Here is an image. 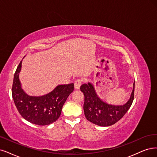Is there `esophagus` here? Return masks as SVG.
Wrapping results in <instances>:
<instances>
[{
  "instance_id": "esophagus-1",
  "label": "esophagus",
  "mask_w": 157,
  "mask_h": 157,
  "mask_svg": "<svg viewBox=\"0 0 157 157\" xmlns=\"http://www.w3.org/2000/svg\"><path fill=\"white\" fill-rule=\"evenodd\" d=\"M82 81L81 80V79H76V80L75 81V82H74V89L75 90H78L79 89L81 85H82Z\"/></svg>"
}]
</instances>
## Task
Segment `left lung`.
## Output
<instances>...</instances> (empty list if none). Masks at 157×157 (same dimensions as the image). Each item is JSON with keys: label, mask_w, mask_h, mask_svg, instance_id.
I'll return each instance as SVG.
<instances>
[{"label": "left lung", "mask_w": 157, "mask_h": 157, "mask_svg": "<svg viewBox=\"0 0 157 157\" xmlns=\"http://www.w3.org/2000/svg\"><path fill=\"white\" fill-rule=\"evenodd\" d=\"M85 96L83 105L86 118L90 122L102 127L117 123L128 111L134 100L135 82L129 100L124 105H112L103 101L98 96L93 84L89 82L80 86Z\"/></svg>", "instance_id": "1"}]
</instances>
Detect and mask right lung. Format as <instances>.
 <instances>
[{
  "instance_id": "add662e5",
  "label": "right lung",
  "mask_w": 157,
  "mask_h": 157,
  "mask_svg": "<svg viewBox=\"0 0 157 157\" xmlns=\"http://www.w3.org/2000/svg\"><path fill=\"white\" fill-rule=\"evenodd\" d=\"M22 61L14 74L12 97L19 113L26 120L38 125H47L60 117L67 98L74 90V83L59 85L49 93L39 96L28 95L19 79Z\"/></svg>"
}]
</instances>
